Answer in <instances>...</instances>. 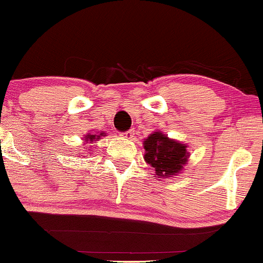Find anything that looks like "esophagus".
I'll list each match as a JSON object with an SVG mask.
<instances>
[{
    "instance_id": "obj_1",
    "label": "esophagus",
    "mask_w": 263,
    "mask_h": 263,
    "mask_svg": "<svg viewBox=\"0 0 263 263\" xmlns=\"http://www.w3.org/2000/svg\"><path fill=\"white\" fill-rule=\"evenodd\" d=\"M123 137L125 138V139L133 140V139H134V132H133V130H129V132L124 133V134H123Z\"/></svg>"
}]
</instances>
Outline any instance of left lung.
I'll return each mask as SVG.
<instances>
[{"label": "left lung", "mask_w": 263, "mask_h": 263, "mask_svg": "<svg viewBox=\"0 0 263 263\" xmlns=\"http://www.w3.org/2000/svg\"><path fill=\"white\" fill-rule=\"evenodd\" d=\"M143 147L145 149V163L153 167L157 180L170 178L181 173L190 157L187 144L171 139L159 130L153 132L145 138Z\"/></svg>", "instance_id": "left-lung-1"}]
</instances>
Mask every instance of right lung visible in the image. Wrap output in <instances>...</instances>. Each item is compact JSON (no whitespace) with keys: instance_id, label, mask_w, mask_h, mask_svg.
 Here are the masks:
<instances>
[{"instance_id":"add662e5","label":"right lung","mask_w":263,"mask_h":263,"mask_svg":"<svg viewBox=\"0 0 263 263\" xmlns=\"http://www.w3.org/2000/svg\"><path fill=\"white\" fill-rule=\"evenodd\" d=\"M106 135V133L105 132H92V133H87V134L85 135V138H82L83 140V148H85L86 151L88 152H92V148L95 147V145H90V144H93V143H97L100 139H101L102 137H105ZM87 145L88 147H86L85 145ZM80 156V154H78Z\"/></svg>"}]
</instances>
